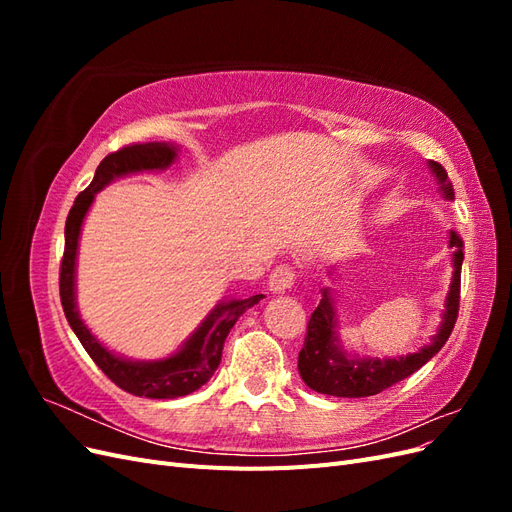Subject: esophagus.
Instances as JSON below:
<instances>
[{
    "instance_id": "34e87169",
    "label": "esophagus",
    "mask_w": 512,
    "mask_h": 512,
    "mask_svg": "<svg viewBox=\"0 0 512 512\" xmlns=\"http://www.w3.org/2000/svg\"><path fill=\"white\" fill-rule=\"evenodd\" d=\"M292 284H294V273H292V269L288 265L275 267L273 273L269 275V290L273 294L288 292L292 288Z\"/></svg>"
}]
</instances>
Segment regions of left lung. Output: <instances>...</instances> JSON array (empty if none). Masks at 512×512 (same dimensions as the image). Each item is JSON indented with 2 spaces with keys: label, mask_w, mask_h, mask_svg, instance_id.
I'll return each instance as SVG.
<instances>
[{
  "label": "left lung",
  "mask_w": 512,
  "mask_h": 512,
  "mask_svg": "<svg viewBox=\"0 0 512 512\" xmlns=\"http://www.w3.org/2000/svg\"><path fill=\"white\" fill-rule=\"evenodd\" d=\"M431 175L440 185V194L446 200H455L453 183L448 179L446 170L438 162H427ZM448 247H453L451 265L453 275L444 299V309L440 314V324L436 333L431 335L425 346L416 352L401 356H359L344 348L339 337L337 320V301L331 288H322V299L316 312L309 318L305 344L299 352V374L309 389L333 395V397H369L389 389L395 382L412 376L427 361L440 352L451 335L457 309H459V284H461V265H463V241L451 230L448 232Z\"/></svg>",
  "instance_id": "obj_1"
}]
</instances>
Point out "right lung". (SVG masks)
<instances>
[{
	"mask_svg": "<svg viewBox=\"0 0 512 512\" xmlns=\"http://www.w3.org/2000/svg\"><path fill=\"white\" fill-rule=\"evenodd\" d=\"M177 158L179 145L175 143L130 145L106 156L96 168L94 181L89 183L85 192L76 196L74 207L68 213L66 250L59 273V294L64 314L87 354L119 389L149 399L185 397L207 384L222 361L224 339L230 329L235 327V322L239 316H243V312L260 303V299H265V294H254L250 299H222L190 333V337H185L181 346L173 354L164 356V359H130V356L108 350L89 331L85 320L81 318L79 303H76V260H79L83 224L91 205H94L96 194L117 179L166 170L177 162Z\"/></svg>",
	"mask_w": 512,
	"mask_h": 512,
	"instance_id": "obj_1",
	"label": "right lung"
}]
</instances>
